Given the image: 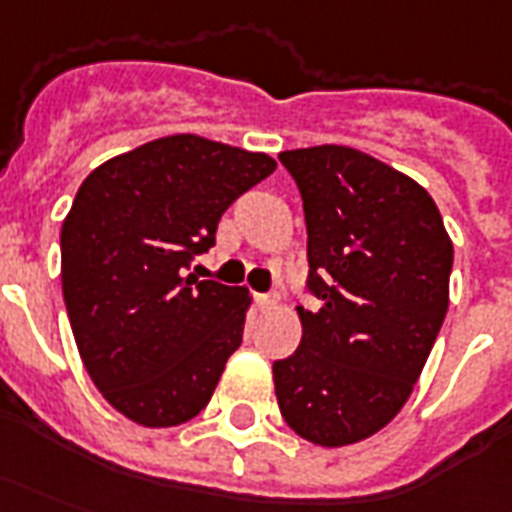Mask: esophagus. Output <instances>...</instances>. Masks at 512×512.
I'll use <instances>...</instances> for the list:
<instances>
[{
  "instance_id": "1",
  "label": "esophagus",
  "mask_w": 512,
  "mask_h": 512,
  "mask_svg": "<svg viewBox=\"0 0 512 512\" xmlns=\"http://www.w3.org/2000/svg\"><path fill=\"white\" fill-rule=\"evenodd\" d=\"M276 301H279V298H276L274 293H257L255 295V304H257V309H260V312H268V309H274Z\"/></svg>"
}]
</instances>
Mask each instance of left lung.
<instances>
[{"instance_id": "1", "label": "left lung", "mask_w": 512, "mask_h": 512, "mask_svg": "<svg viewBox=\"0 0 512 512\" xmlns=\"http://www.w3.org/2000/svg\"><path fill=\"white\" fill-rule=\"evenodd\" d=\"M306 217L301 344L274 363L282 418L323 448L369 439L410 399L450 301L453 241L418 181L350 146L282 151Z\"/></svg>"}]
</instances>
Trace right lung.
I'll list each match as a JSON object with an SVG mask.
<instances>
[{
    "label": "right lung",
    "mask_w": 512,
    "mask_h": 512,
    "mask_svg": "<svg viewBox=\"0 0 512 512\" xmlns=\"http://www.w3.org/2000/svg\"><path fill=\"white\" fill-rule=\"evenodd\" d=\"M276 170L263 151L168 135L94 168L62 225V293L86 372L149 429L206 407L238 350L249 290L200 282L227 206Z\"/></svg>",
    "instance_id": "1"
}]
</instances>
